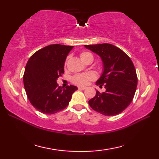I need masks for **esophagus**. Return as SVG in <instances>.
Returning a JSON list of instances; mask_svg holds the SVG:
<instances>
[{"instance_id":"esophagus-1","label":"esophagus","mask_w":159,"mask_h":159,"mask_svg":"<svg viewBox=\"0 0 159 159\" xmlns=\"http://www.w3.org/2000/svg\"><path fill=\"white\" fill-rule=\"evenodd\" d=\"M79 89L80 90H83L85 89V87H79Z\"/></svg>"}]
</instances>
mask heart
<instances>
[{
  "label": "heart",
  "mask_w": 159,
  "mask_h": 159,
  "mask_svg": "<svg viewBox=\"0 0 159 159\" xmlns=\"http://www.w3.org/2000/svg\"><path fill=\"white\" fill-rule=\"evenodd\" d=\"M80 58L83 62L86 63L88 60H93V55L92 53L88 51H83L80 53ZM69 57L66 59L65 61H64V68H66L67 63H68ZM96 79V75L93 72H87V73L83 74H76L73 76L71 79V82L74 84L79 85V86H85L89 84V83L92 80H94Z\"/></svg>",
  "instance_id": "obj_1"
}]
</instances>
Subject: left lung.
I'll return each instance as SVG.
<instances>
[{
  "instance_id": "1",
  "label": "left lung",
  "mask_w": 159,
  "mask_h": 159,
  "mask_svg": "<svg viewBox=\"0 0 159 159\" xmlns=\"http://www.w3.org/2000/svg\"><path fill=\"white\" fill-rule=\"evenodd\" d=\"M100 56L104 71L97 85L104 86L106 91H97L88 101L91 108L104 116L119 114L130 105L138 85V76L128 55L114 45L102 43L85 45Z\"/></svg>"
}]
</instances>
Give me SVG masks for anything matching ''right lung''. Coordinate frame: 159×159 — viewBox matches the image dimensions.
I'll return each mask as SVG.
<instances>
[{"label":"right lung","mask_w":159,"mask_h":159,"mask_svg":"<svg viewBox=\"0 0 159 159\" xmlns=\"http://www.w3.org/2000/svg\"><path fill=\"white\" fill-rule=\"evenodd\" d=\"M73 46L53 44L36 51L29 58L23 76L26 95L38 111L53 114L68 106L77 87H60L57 79L64 74V61Z\"/></svg>","instance_id":"1"}]
</instances>
